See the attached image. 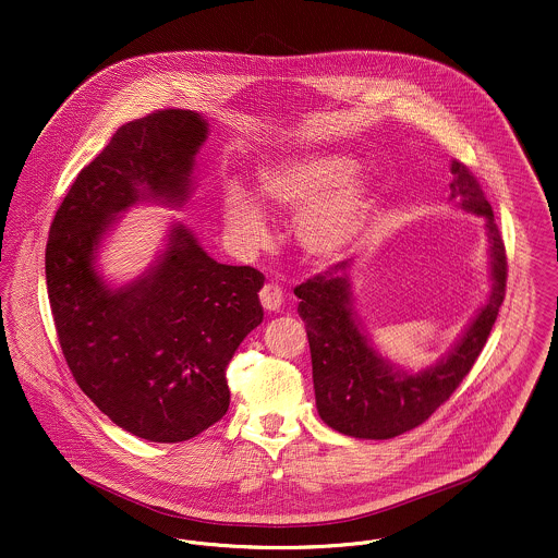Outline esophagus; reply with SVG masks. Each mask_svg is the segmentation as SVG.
Here are the masks:
<instances>
[{"instance_id": "obj_1", "label": "esophagus", "mask_w": 558, "mask_h": 558, "mask_svg": "<svg viewBox=\"0 0 558 558\" xmlns=\"http://www.w3.org/2000/svg\"><path fill=\"white\" fill-rule=\"evenodd\" d=\"M259 299H262V305H264L266 312H276V310H280V305L284 301V294H282V289L278 284L267 282V284H264V289L259 291Z\"/></svg>"}]
</instances>
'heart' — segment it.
<instances>
[{
    "label": "heart",
    "mask_w": 558,
    "mask_h": 558,
    "mask_svg": "<svg viewBox=\"0 0 558 558\" xmlns=\"http://www.w3.org/2000/svg\"><path fill=\"white\" fill-rule=\"evenodd\" d=\"M357 165L339 155H310L269 165L259 171L257 198L271 211H299L294 234L316 259H335L362 234L371 201L353 184ZM223 221L244 248L259 246L267 236L266 215L242 187L230 186L221 201Z\"/></svg>",
    "instance_id": "b5f03b06"
}]
</instances>
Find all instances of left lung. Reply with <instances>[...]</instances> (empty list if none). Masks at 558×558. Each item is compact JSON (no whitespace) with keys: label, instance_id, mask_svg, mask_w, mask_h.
Listing matches in <instances>:
<instances>
[{"label":"left lung","instance_id":"1","mask_svg":"<svg viewBox=\"0 0 558 558\" xmlns=\"http://www.w3.org/2000/svg\"><path fill=\"white\" fill-rule=\"evenodd\" d=\"M450 198L485 219L492 253V294L464 337L435 366L418 374L383 360L353 319L351 259L339 262L299 284L294 294L305 322L319 418L335 430L360 439H391L423 425L450 399L477 362L505 301L506 248L492 205L471 169L451 160Z\"/></svg>","mask_w":558,"mask_h":558}]
</instances>
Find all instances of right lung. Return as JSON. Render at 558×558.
<instances>
[{
    "mask_svg": "<svg viewBox=\"0 0 558 558\" xmlns=\"http://www.w3.org/2000/svg\"><path fill=\"white\" fill-rule=\"evenodd\" d=\"M207 121L165 108L121 125L83 167L50 226L46 282L58 343L81 391L135 437L178 444L230 405L226 368L262 324L264 274L211 259L182 223L146 276L108 289L94 253L142 198L182 203Z\"/></svg>",
    "mask_w": 558,
    "mask_h": 558,
    "instance_id": "add662e5",
    "label": "right lung"
}]
</instances>
